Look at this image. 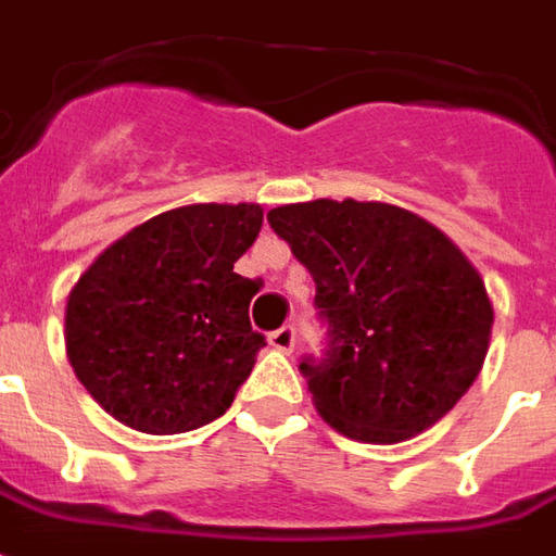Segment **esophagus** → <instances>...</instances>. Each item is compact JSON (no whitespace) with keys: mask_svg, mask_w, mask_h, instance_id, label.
<instances>
[{"mask_svg":"<svg viewBox=\"0 0 556 556\" xmlns=\"http://www.w3.org/2000/svg\"><path fill=\"white\" fill-rule=\"evenodd\" d=\"M269 344L275 350H281V353H290V350L296 348V329H293V326L275 329V332L269 334Z\"/></svg>","mask_w":556,"mask_h":556,"instance_id":"1","label":"esophagus"}]
</instances>
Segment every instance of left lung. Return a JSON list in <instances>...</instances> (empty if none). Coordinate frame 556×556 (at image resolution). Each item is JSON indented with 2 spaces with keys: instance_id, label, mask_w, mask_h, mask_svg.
<instances>
[{
  "instance_id": "obj_1",
  "label": "left lung",
  "mask_w": 556,
  "mask_h": 556,
  "mask_svg": "<svg viewBox=\"0 0 556 556\" xmlns=\"http://www.w3.org/2000/svg\"><path fill=\"white\" fill-rule=\"evenodd\" d=\"M269 224L311 271L329 326L323 359L299 362L323 419L362 443L440 422L482 371L494 323L460 248L392 203H290Z\"/></svg>"
}]
</instances>
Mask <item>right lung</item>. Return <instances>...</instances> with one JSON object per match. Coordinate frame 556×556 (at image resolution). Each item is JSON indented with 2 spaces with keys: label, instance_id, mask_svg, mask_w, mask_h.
Returning <instances> with one entry per match:
<instances>
[{
  "label": "right lung",
  "instance_id": "1",
  "mask_svg": "<svg viewBox=\"0 0 556 556\" xmlns=\"http://www.w3.org/2000/svg\"><path fill=\"white\" fill-rule=\"evenodd\" d=\"M263 227L257 203L161 212L98 254L71 287L65 350L98 404L143 434H182L227 413L266 338L233 263Z\"/></svg>",
  "mask_w": 556,
  "mask_h": 556
}]
</instances>
